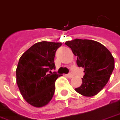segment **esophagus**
Masks as SVG:
<instances>
[{"instance_id":"esophagus-1","label":"esophagus","mask_w":120,"mask_h":120,"mask_svg":"<svg viewBox=\"0 0 120 120\" xmlns=\"http://www.w3.org/2000/svg\"><path fill=\"white\" fill-rule=\"evenodd\" d=\"M66 76H67L68 78H72V77H73V75H72V74H69L66 75Z\"/></svg>"}]
</instances>
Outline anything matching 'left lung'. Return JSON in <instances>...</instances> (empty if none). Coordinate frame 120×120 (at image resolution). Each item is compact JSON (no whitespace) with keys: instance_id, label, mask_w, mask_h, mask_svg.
I'll return each instance as SVG.
<instances>
[{"instance_id":"left-lung-1","label":"left lung","mask_w":120,"mask_h":120,"mask_svg":"<svg viewBox=\"0 0 120 120\" xmlns=\"http://www.w3.org/2000/svg\"><path fill=\"white\" fill-rule=\"evenodd\" d=\"M77 56L78 67L84 69L85 75L76 92L85 97H93L104 88L114 68L112 54L104 45L95 41L75 39L65 43Z\"/></svg>"}]
</instances>
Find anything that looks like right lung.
I'll return each mask as SVG.
<instances>
[{"instance_id": "add662e5", "label": "right lung", "mask_w": 120, "mask_h": 120, "mask_svg": "<svg viewBox=\"0 0 120 120\" xmlns=\"http://www.w3.org/2000/svg\"><path fill=\"white\" fill-rule=\"evenodd\" d=\"M62 42L48 41L34 44L21 56L16 70V83L23 98L35 107L47 105L53 98L55 82L62 75L53 74L55 52Z\"/></svg>"}]
</instances>
